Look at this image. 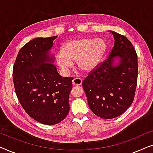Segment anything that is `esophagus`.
<instances>
[{
	"instance_id": "1",
	"label": "esophagus",
	"mask_w": 153,
	"mask_h": 153,
	"mask_svg": "<svg viewBox=\"0 0 153 153\" xmlns=\"http://www.w3.org/2000/svg\"><path fill=\"white\" fill-rule=\"evenodd\" d=\"M72 83L74 85H81L82 83V80L79 78H74L72 81Z\"/></svg>"
}]
</instances>
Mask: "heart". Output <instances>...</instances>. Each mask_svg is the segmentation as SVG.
<instances>
[{
  "label": "heart",
  "mask_w": 153,
  "mask_h": 153,
  "mask_svg": "<svg viewBox=\"0 0 153 153\" xmlns=\"http://www.w3.org/2000/svg\"><path fill=\"white\" fill-rule=\"evenodd\" d=\"M105 49V42L101 38H77L67 42L55 58L63 72H68L73 67L72 62L76 61L81 70L89 72L99 63Z\"/></svg>",
  "instance_id": "1"
}]
</instances>
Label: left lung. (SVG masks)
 <instances>
[{
    "instance_id": "8db88e82",
    "label": "left lung",
    "mask_w": 153,
    "mask_h": 153,
    "mask_svg": "<svg viewBox=\"0 0 153 153\" xmlns=\"http://www.w3.org/2000/svg\"><path fill=\"white\" fill-rule=\"evenodd\" d=\"M108 32L115 40L109 56L82 83L90 108L104 119L116 118L130 106L138 76L137 54L132 44L124 35Z\"/></svg>"
}]
</instances>
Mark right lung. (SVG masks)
Listing matches in <instances>:
<instances>
[{
  "mask_svg": "<svg viewBox=\"0 0 153 153\" xmlns=\"http://www.w3.org/2000/svg\"><path fill=\"white\" fill-rule=\"evenodd\" d=\"M57 36L37 37L19 51L13 67L16 95L29 116L44 125L61 122L70 111L72 77H62L50 53Z\"/></svg>",
  "mask_w": 153,
  "mask_h": 153,
  "instance_id": "obj_1",
  "label": "right lung"
}]
</instances>
